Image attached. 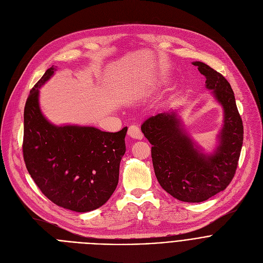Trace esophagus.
<instances>
[{
  "label": "esophagus",
  "instance_id": "34e87169",
  "mask_svg": "<svg viewBox=\"0 0 263 263\" xmlns=\"http://www.w3.org/2000/svg\"><path fill=\"white\" fill-rule=\"evenodd\" d=\"M128 135L134 139H142L143 134L140 131L139 127L136 125H131L128 129Z\"/></svg>",
  "mask_w": 263,
  "mask_h": 263
}]
</instances>
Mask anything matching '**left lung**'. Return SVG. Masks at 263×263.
Wrapping results in <instances>:
<instances>
[{"mask_svg": "<svg viewBox=\"0 0 263 263\" xmlns=\"http://www.w3.org/2000/svg\"><path fill=\"white\" fill-rule=\"evenodd\" d=\"M193 64L206 77V88L222 108L223 124L215 148L205 153L173 110L145 120L141 132L152 144L153 166L162 189L179 201L200 203L226 190L232 181L242 146L243 126L230 83L209 65L201 61Z\"/></svg>", "mask_w": 263, "mask_h": 263, "instance_id": "left-lung-1", "label": "left lung"}]
</instances>
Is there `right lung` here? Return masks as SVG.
Masks as SVG:
<instances>
[{"label": "right lung", "mask_w": 263, "mask_h": 263, "mask_svg": "<svg viewBox=\"0 0 263 263\" xmlns=\"http://www.w3.org/2000/svg\"><path fill=\"white\" fill-rule=\"evenodd\" d=\"M55 70L50 67L27 99L24 160L49 200L71 211L88 212L104 205L117 189L127 127L111 133L95 127L50 123L40 106V88Z\"/></svg>", "instance_id": "add662e5"}]
</instances>
